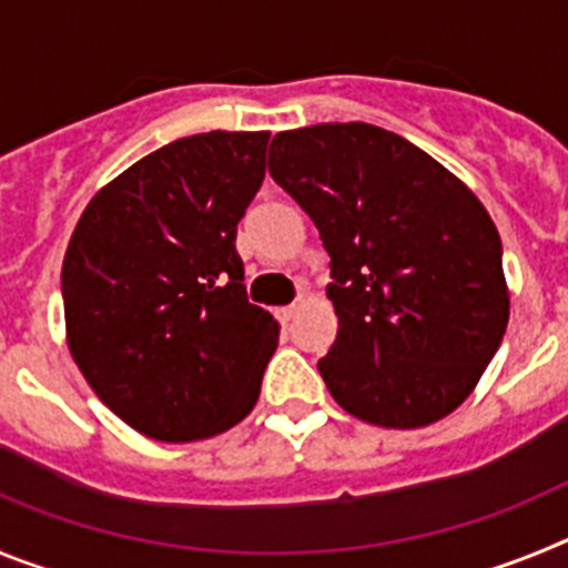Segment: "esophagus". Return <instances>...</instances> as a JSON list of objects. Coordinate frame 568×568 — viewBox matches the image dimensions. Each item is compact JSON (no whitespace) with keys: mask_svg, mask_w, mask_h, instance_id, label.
I'll list each match as a JSON object with an SVG mask.
<instances>
[{"mask_svg":"<svg viewBox=\"0 0 568 568\" xmlns=\"http://www.w3.org/2000/svg\"><path fill=\"white\" fill-rule=\"evenodd\" d=\"M295 315H298V304H290V307L278 310V321H284V324H287V321H293Z\"/></svg>","mask_w":568,"mask_h":568,"instance_id":"34e87169","label":"esophagus"}]
</instances>
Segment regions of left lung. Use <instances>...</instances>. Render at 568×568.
Instances as JSON below:
<instances>
[{"label": "left lung", "instance_id": "obj_1", "mask_svg": "<svg viewBox=\"0 0 568 568\" xmlns=\"http://www.w3.org/2000/svg\"><path fill=\"white\" fill-rule=\"evenodd\" d=\"M270 175L318 227L338 335L318 361L346 413L386 429L446 418L509 321L484 204L404 135L364 122L278 133Z\"/></svg>", "mask_w": 568, "mask_h": 568}]
</instances>
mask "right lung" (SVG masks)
I'll use <instances>...</instances> for the list:
<instances>
[{
	"instance_id": "obj_1",
	"label": "right lung",
	"mask_w": 568,
	"mask_h": 568,
	"mask_svg": "<svg viewBox=\"0 0 568 568\" xmlns=\"http://www.w3.org/2000/svg\"><path fill=\"white\" fill-rule=\"evenodd\" d=\"M267 142L213 130L164 144L99 190L70 235V355L148 438H210L258 400L278 324L247 301L235 227L264 182Z\"/></svg>"
}]
</instances>
